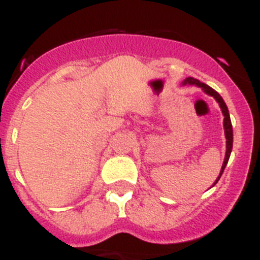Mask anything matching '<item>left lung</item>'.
<instances>
[{
  "label": "left lung",
  "mask_w": 260,
  "mask_h": 260,
  "mask_svg": "<svg viewBox=\"0 0 260 260\" xmlns=\"http://www.w3.org/2000/svg\"><path fill=\"white\" fill-rule=\"evenodd\" d=\"M182 84H183V86H184V84H194V86L202 88V89H204L205 93L210 94V96H212L215 100H216V101L218 102V105H220L221 111H222L223 129H225V136H226V154H225V159H223L222 167H221L220 176L217 177V179L215 181V183H214V186H215V184H216L218 182V179H220V177H221V174H222L223 169H225L226 164H228L229 158H230V154H231V149H233V125H231V120H230V115H229L228 106H226V104L223 102L222 97H221L220 94H218L214 88H211V87L207 86V84L202 83V82H200L199 79H194V78H192V77H188V78L184 79L183 83H182Z\"/></svg>",
  "instance_id": "8db88e82"
}]
</instances>
